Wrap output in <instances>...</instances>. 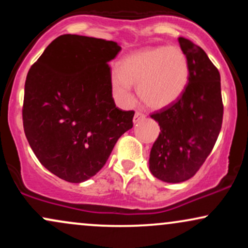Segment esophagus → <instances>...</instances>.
Listing matches in <instances>:
<instances>
[{
	"mask_svg": "<svg viewBox=\"0 0 248 248\" xmlns=\"http://www.w3.org/2000/svg\"><path fill=\"white\" fill-rule=\"evenodd\" d=\"M146 119V115L143 114L142 112H136L135 115H134V124H139V122H141L142 120H144Z\"/></svg>",
	"mask_w": 248,
	"mask_h": 248,
	"instance_id": "34e87169",
	"label": "esophagus"
}]
</instances>
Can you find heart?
Wrapping results in <instances>:
<instances>
[{"label":"heart","instance_id":"1","mask_svg":"<svg viewBox=\"0 0 248 248\" xmlns=\"http://www.w3.org/2000/svg\"><path fill=\"white\" fill-rule=\"evenodd\" d=\"M189 75V62L178 46L147 47L124 57L120 69L110 71L109 84L121 106L132 104V84H138L141 100L149 107L162 108L182 95Z\"/></svg>","mask_w":248,"mask_h":248}]
</instances>
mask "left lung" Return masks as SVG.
Returning a JSON list of instances; mask_svg holds the SVG:
<instances>
[{"instance_id": "1", "label": "left lung", "mask_w": 248, "mask_h": 248, "mask_svg": "<svg viewBox=\"0 0 248 248\" xmlns=\"http://www.w3.org/2000/svg\"><path fill=\"white\" fill-rule=\"evenodd\" d=\"M178 42L189 62V82L177 100L150 115L161 132L149 169L167 183H181L198 171L217 141L224 113L217 67L195 43L184 37Z\"/></svg>"}]
</instances>
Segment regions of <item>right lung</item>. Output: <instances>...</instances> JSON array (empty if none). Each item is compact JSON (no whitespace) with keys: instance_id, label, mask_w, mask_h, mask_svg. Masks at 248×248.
<instances>
[{"instance_id":"right-lung-1","label":"right lung","mask_w":248,"mask_h":248,"mask_svg":"<svg viewBox=\"0 0 248 248\" xmlns=\"http://www.w3.org/2000/svg\"><path fill=\"white\" fill-rule=\"evenodd\" d=\"M118 43L79 35L56 38L28 72L22 115L38 161L59 178L81 183L105 166L133 127L134 110L115 106L108 65Z\"/></svg>"}]
</instances>
